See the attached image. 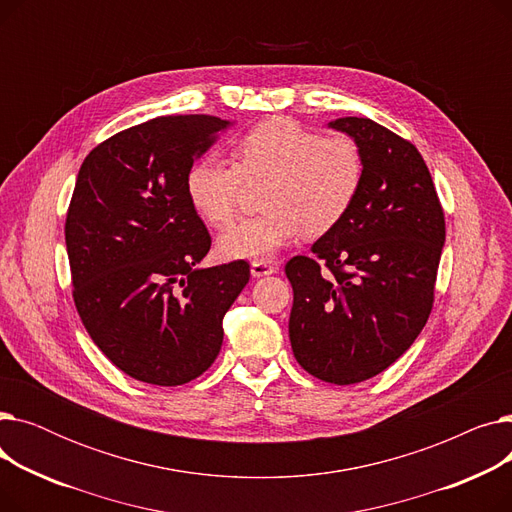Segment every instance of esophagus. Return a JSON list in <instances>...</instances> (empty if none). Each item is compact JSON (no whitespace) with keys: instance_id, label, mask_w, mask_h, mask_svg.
<instances>
[{"instance_id":"34e87169","label":"esophagus","mask_w":512,"mask_h":512,"mask_svg":"<svg viewBox=\"0 0 512 512\" xmlns=\"http://www.w3.org/2000/svg\"><path fill=\"white\" fill-rule=\"evenodd\" d=\"M278 272V267L270 261H253L251 263V276L253 278H263V276H272Z\"/></svg>"}]
</instances>
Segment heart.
Here are the masks:
<instances>
[{
    "label": "heart",
    "instance_id": "b5f03b06",
    "mask_svg": "<svg viewBox=\"0 0 512 512\" xmlns=\"http://www.w3.org/2000/svg\"><path fill=\"white\" fill-rule=\"evenodd\" d=\"M193 161L184 178L188 203L211 226H228L238 205L242 178L267 180L263 215L218 236L222 259H270L303 230L321 236L336 228L353 207L363 182V157L348 137H328L288 118L257 124L232 151Z\"/></svg>",
    "mask_w": 512,
    "mask_h": 512
}]
</instances>
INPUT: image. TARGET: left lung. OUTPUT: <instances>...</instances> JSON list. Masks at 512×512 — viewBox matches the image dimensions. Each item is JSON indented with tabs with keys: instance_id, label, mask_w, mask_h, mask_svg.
Segmentation results:
<instances>
[{
	"instance_id": "1",
	"label": "left lung",
	"mask_w": 512,
	"mask_h": 512,
	"mask_svg": "<svg viewBox=\"0 0 512 512\" xmlns=\"http://www.w3.org/2000/svg\"><path fill=\"white\" fill-rule=\"evenodd\" d=\"M328 126L359 147L363 182L344 220L311 247L313 255L286 263L294 292L288 336L305 371L348 386L382 373L423 330L446 228L415 145L369 118Z\"/></svg>"
}]
</instances>
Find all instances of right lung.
I'll return each instance as SVG.
<instances>
[{"mask_svg":"<svg viewBox=\"0 0 512 512\" xmlns=\"http://www.w3.org/2000/svg\"><path fill=\"white\" fill-rule=\"evenodd\" d=\"M232 126L215 116H161L97 145L80 166L66 251L80 319L130 378L180 386L218 357L222 319L247 261L199 267L211 247L184 178Z\"/></svg>","mask_w":512,"mask_h":512,"instance_id":"obj_1","label":"right lung"}]
</instances>
